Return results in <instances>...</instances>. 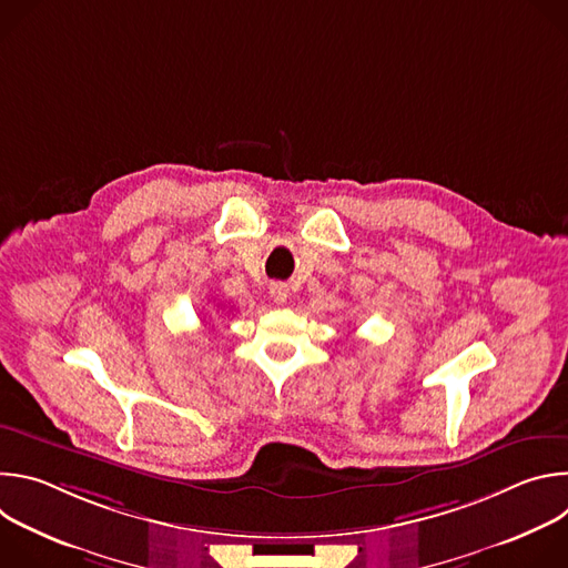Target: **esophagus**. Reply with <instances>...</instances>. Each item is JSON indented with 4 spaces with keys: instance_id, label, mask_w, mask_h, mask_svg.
<instances>
[{
    "instance_id": "esophagus-1",
    "label": "esophagus",
    "mask_w": 568,
    "mask_h": 568,
    "mask_svg": "<svg viewBox=\"0 0 568 568\" xmlns=\"http://www.w3.org/2000/svg\"><path fill=\"white\" fill-rule=\"evenodd\" d=\"M270 294H272V298L276 301V303H285L287 301V296H290V290H287V285L285 283H270Z\"/></svg>"
}]
</instances>
